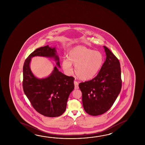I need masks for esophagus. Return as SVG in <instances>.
<instances>
[{"mask_svg":"<svg viewBox=\"0 0 145 145\" xmlns=\"http://www.w3.org/2000/svg\"><path fill=\"white\" fill-rule=\"evenodd\" d=\"M74 86H75V89H78L79 88V83L77 81H74Z\"/></svg>","mask_w":145,"mask_h":145,"instance_id":"1","label":"esophagus"}]
</instances>
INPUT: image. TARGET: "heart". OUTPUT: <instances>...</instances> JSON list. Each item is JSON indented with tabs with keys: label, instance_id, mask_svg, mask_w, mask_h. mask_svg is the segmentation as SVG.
<instances>
[{
	"label": "heart",
	"instance_id": "obj_1",
	"mask_svg": "<svg viewBox=\"0 0 145 145\" xmlns=\"http://www.w3.org/2000/svg\"><path fill=\"white\" fill-rule=\"evenodd\" d=\"M68 59H63L62 67L67 73L73 72L72 65H75V72L81 80H88L95 77L102 66V54L85 46H77L71 50Z\"/></svg>",
	"mask_w": 145,
	"mask_h": 145
}]
</instances>
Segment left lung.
Segmentation results:
<instances>
[{
	"label": "left lung",
	"mask_w": 145,
	"mask_h": 145,
	"mask_svg": "<svg viewBox=\"0 0 145 145\" xmlns=\"http://www.w3.org/2000/svg\"><path fill=\"white\" fill-rule=\"evenodd\" d=\"M106 59L96 77L81 82L82 100L85 111L92 116L104 114L110 109L121 91L122 80L120 62L104 46Z\"/></svg>",
	"instance_id": "8db88e82"
}]
</instances>
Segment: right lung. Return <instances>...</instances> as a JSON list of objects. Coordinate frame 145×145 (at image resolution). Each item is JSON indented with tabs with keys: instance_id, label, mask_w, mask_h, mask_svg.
Listing matches in <instances>:
<instances>
[{
	"instance_id": "obj_1",
	"label": "right lung",
	"mask_w": 145,
	"mask_h": 145,
	"mask_svg": "<svg viewBox=\"0 0 145 145\" xmlns=\"http://www.w3.org/2000/svg\"><path fill=\"white\" fill-rule=\"evenodd\" d=\"M35 56L54 57L58 67H61L56 48L46 45L37 48L24 62L23 69L24 93L39 113L49 117L59 116L65 111L67 100L74 88V78L62 73L56 66L48 77L36 78L30 68L31 58Z\"/></svg>"
}]
</instances>
